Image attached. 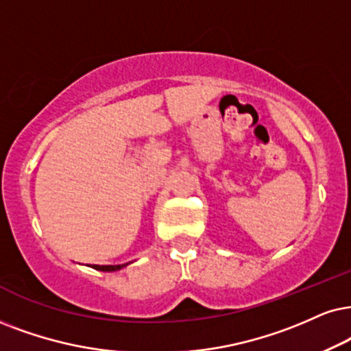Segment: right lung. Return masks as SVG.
Masks as SVG:
<instances>
[{"label":"right lung","mask_w":351,"mask_h":351,"mask_svg":"<svg viewBox=\"0 0 351 351\" xmlns=\"http://www.w3.org/2000/svg\"><path fill=\"white\" fill-rule=\"evenodd\" d=\"M130 264V263H128ZM128 264H118V265H92V267H94L95 270H101V272H114V270H119V269H123V267H126Z\"/></svg>","instance_id":"1"}]
</instances>
